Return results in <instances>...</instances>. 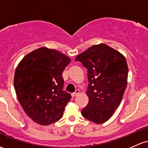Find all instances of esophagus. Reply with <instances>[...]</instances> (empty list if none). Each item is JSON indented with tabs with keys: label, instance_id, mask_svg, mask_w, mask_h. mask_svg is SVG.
<instances>
[{
	"label": "esophagus",
	"instance_id": "esophagus-1",
	"mask_svg": "<svg viewBox=\"0 0 148 148\" xmlns=\"http://www.w3.org/2000/svg\"><path fill=\"white\" fill-rule=\"evenodd\" d=\"M79 92H80V91H79V90H77L75 92H73V93L71 94V95H72V97H76V96H77L78 95H79Z\"/></svg>",
	"mask_w": 148,
	"mask_h": 148
}]
</instances>
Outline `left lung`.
<instances>
[{
	"mask_svg": "<svg viewBox=\"0 0 148 148\" xmlns=\"http://www.w3.org/2000/svg\"><path fill=\"white\" fill-rule=\"evenodd\" d=\"M87 69L89 101L82 110L86 119L103 124L119 106L127 85L126 58L117 50L100 43L92 45L75 58Z\"/></svg>",
	"mask_w": 148,
	"mask_h": 148,
	"instance_id": "left-lung-1",
	"label": "left lung"
}]
</instances>
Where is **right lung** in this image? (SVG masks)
Returning <instances> with one entry per match:
<instances>
[{"mask_svg":"<svg viewBox=\"0 0 148 148\" xmlns=\"http://www.w3.org/2000/svg\"><path fill=\"white\" fill-rule=\"evenodd\" d=\"M71 59L45 47L27 54L17 66L14 86L25 113L40 125L60 119L71 95L63 90V71Z\"/></svg>","mask_w":148,"mask_h":148,"instance_id":"right-lung-1","label":"right lung"}]
</instances>
